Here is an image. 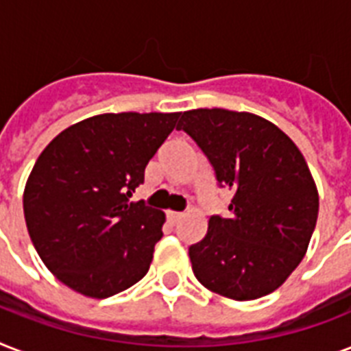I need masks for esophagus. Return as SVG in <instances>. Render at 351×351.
<instances>
[{"mask_svg": "<svg viewBox=\"0 0 351 351\" xmlns=\"http://www.w3.org/2000/svg\"><path fill=\"white\" fill-rule=\"evenodd\" d=\"M182 217H184V215L176 213V211H169V213H167V219H169L171 224H176V222H180Z\"/></svg>", "mask_w": 351, "mask_h": 351, "instance_id": "obj_1", "label": "esophagus"}]
</instances>
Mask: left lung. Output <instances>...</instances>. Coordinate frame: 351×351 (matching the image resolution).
<instances>
[{
    "instance_id": "8db88e82",
    "label": "left lung",
    "mask_w": 351,
    "mask_h": 351,
    "mask_svg": "<svg viewBox=\"0 0 351 351\" xmlns=\"http://www.w3.org/2000/svg\"><path fill=\"white\" fill-rule=\"evenodd\" d=\"M186 131L230 187V219L211 217L189 247L195 277L226 299L253 300L280 288L304 258L319 193L293 140L269 120L228 109L182 114Z\"/></svg>"
}]
</instances>
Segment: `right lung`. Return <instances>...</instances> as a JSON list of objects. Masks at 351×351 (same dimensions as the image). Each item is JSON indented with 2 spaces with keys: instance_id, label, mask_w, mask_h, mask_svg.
Instances as JSON below:
<instances>
[{
  "instance_id": "1",
  "label": "right lung",
  "mask_w": 351,
  "mask_h": 351,
  "mask_svg": "<svg viewBox=\"0 0 351 351\" xmlns=\"http://www.w3.org/2000/svg\"><path fill=\"white\" fill-rule=\"evenodd\" d=\"M180 112H106L67 127L25 184L30 240L67 288L107 299L149 271L164 211L129 198Z\"/></svg>"
}]
</instances>
